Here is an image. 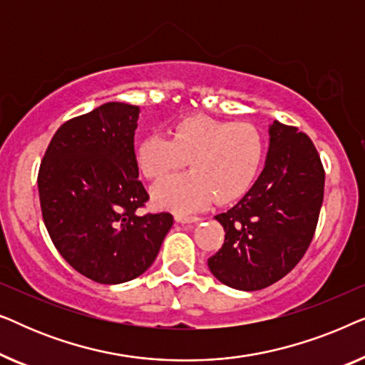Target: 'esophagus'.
Segmentation results:
<instances>
[{
    "mask_svg": "<svg viewBox=\"0 0 365 365\" xmlns=\"http://www.w3.org/2000/svg\"><path fill=\"white\" fill-rule=\"evenodd\" d=\"M201 221V217L197 216H182V214H178L176 216V222H181V224H191V222H199Z\"/></svg>",
    "mask_w": 365,
    "mask_h": 365,
    "instance_id": "1",
    "label": "esophagus"
}]
</instances>
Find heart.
Wrapping results in <instances>:
<instances>
[{"label":"heart","mask_w":365,"mask_h":365,"mask_svg":"<svg viewBox=\"0 0 365 365\" xmlns=\"http://www.w3.org/2000/svg\"><path fill=\"white\" fill-rule=\"evenodd\" d=\"M264 143L252 124L192 116L171 129V138L153 133L136 146V161L149 179L181 168L191 171L164 178L153 186L158 207L187 214L207 207L216 197L227 204L252 186L262 163Z\"/></svg>","instance_id":"obj_1"}]
</instances>
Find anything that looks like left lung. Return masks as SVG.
I'll return each instance as SVG.
<instances>
[{"label": "left lung", "mask_w": 365, "mask_h": 365, "mask_svg": "<svg viewBox=\"0 0 365 365\" xmlns=\"http://www.w3.org/2000/svg\"><path fill=\"white\" fill-rule=\"evenodd\" d=\"M324 179L307 134L274 121L261 176L236 206L214 217L226 237L207 259L212 276L239 291H259L291 272L314 237Z\"/></svg>", "instance_id": "8db88e82"}]
</instances>
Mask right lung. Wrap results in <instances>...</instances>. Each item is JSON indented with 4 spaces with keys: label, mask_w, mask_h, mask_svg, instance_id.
Returning a JSON list of instances; mask_svg holds the SVG:
<instances>
[{
    "label": "right lung",
    "mask_w": 365,
    "mask_h": 365,
    "mask_svg": "<svg viewBox=\"0 0 365 365\" xmlns=\"http://www.w3.org/2000/svg\"><path fill=\"white\" fill-rule=\"evenodd\" d=\"M139 108L106 103L54 133L38 191L49 237L69 266L99 284H121L151 267L174 219L141 214L134 131Z\"/></svg>",
    "instance_id": "add662e5"
}]
</instances>
